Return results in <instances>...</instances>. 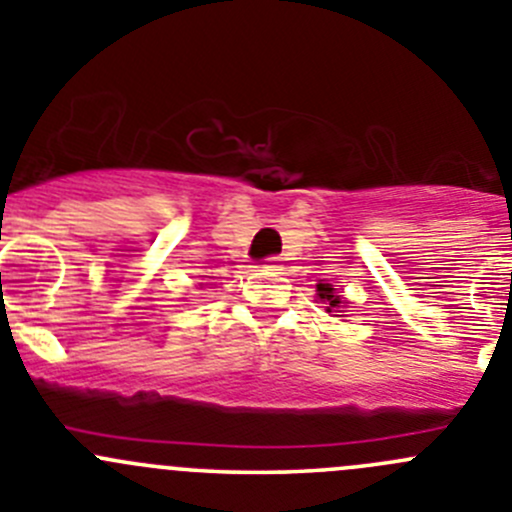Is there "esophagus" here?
Masks as SVG:
<instances>
[{
	"instance_id": "34e87169",
	"label": "esophagus",
	"mask_w": 512,
	"mask_h": 512,
	"mask_svg": "<svg viewBox=\"0 0 512 512\" xmlns=\"http://www.w3.org/2000/svg\"><path fill=\"white\" fill-rule=\"evenodd\" d=\"M265 270H270V272H277V270H282V257H277V255H272V257H267L265 260Z\"/></svg>"
}]
</instances>
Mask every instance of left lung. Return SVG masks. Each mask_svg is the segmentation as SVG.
Wrapping results in <instances>:
<instances>
[{
  "mask_svg": "<svg viewBox=\"0 0 512 512\" xmlns=\"http://www.w3.org/2000/svg\"><path fill=\"white\" fill-rule=\"evenodd\" d=\"M317 295H320V300H325L327 312H332L335 307H340V295H335L330 285H317Z\"/></svg>",
  "mask_w": 512,
  "mask_h": 512,
  "instance_id": "1",
  "label": "left lung"
}]
</instances>
